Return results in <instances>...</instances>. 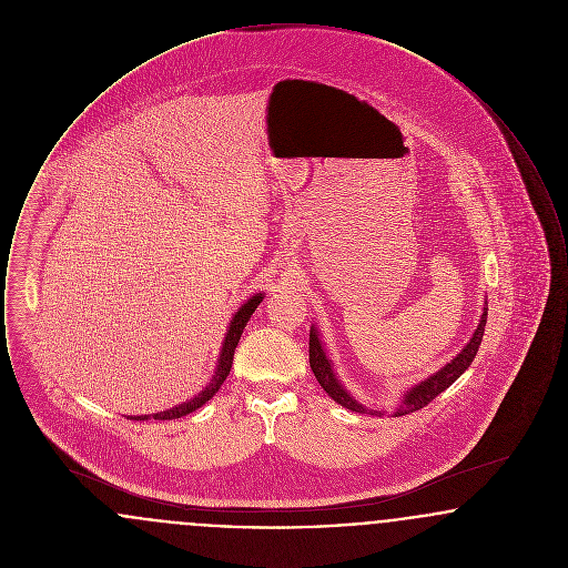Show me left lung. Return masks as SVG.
I'll use <instances>...</instances> for the list:
<instances>
[{
    "label": "left lung",
    "instance_id": "left-lung-1",
    "mask_svg": "<svg viewBox=\"0 0 568 568\" xmlns=\"http://www.w3.org/2000/svg\"><path fill=\"white\" fill-rule=\"evenodd\" d=\"M486 322L487 300L486 304H484V313H481L479 325H477V329L473 332V338L466 343V347H464L452 362H447L438 373H434L430 377L419 381L417 385H413V387L406 392L405 396H403L400 406L396 408V413H394L396 417L430 405L440 392H445V389L473 364L475 355L479 352V345H481V341H484ZM308 362H311V371L315 373V378L320 381V385L324 387L325 394H327L332 400H336L338 405L345 406V408H349V410H355V413L381 415V410H375V408H368V406L357 403L352 394L345 389V385L336 378V373H334V368H332V362H329L327 355H325L324 343H322L320 332H317L315 325L311 327V338H308Z\"/></svg>",
    "mask_w": 568,
    "mask_h": 568
}]
</instances>
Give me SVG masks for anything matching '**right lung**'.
I'll use <instances>...</instances> for the list:
<instances>
[{
  "label": "right lung",
  "instance_id": "right-lung-1",
  "mask_svg": "<svg viewBox=\"0 0 568 568\" xmlns=\"http://www.w3.org/2000/svg\"><path fill=\"white\" fill-rule=\"evenodd\" d=\"M262 300H264V294H255V296L248 297L243 306L234 313V317H232V322H230V327H227V332H225L221 352H219V357H216L215 375H213L211 383H209L197 396H193L191 400L183 403V405L172 406V408H168V410H162V413L134 415V417H130V419H140V422H144V419H149V417H153V419H179V417H183V415H190L195 408L206 405V403L215 396L216 392H219V387L223 385L225 377L230 375L232 359H234V349H236V345H239V341H241V336H243L244 325L251 320V315L255 313V308L260 306Z\"/></svg>",
  "mask_w": 568,
  "mask_h": 568
}]
</instances>
